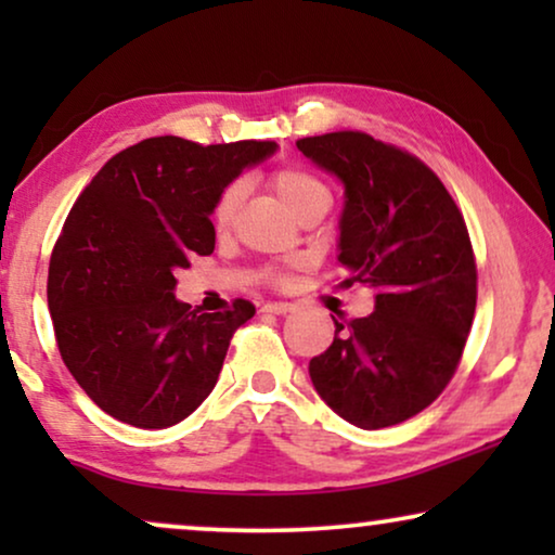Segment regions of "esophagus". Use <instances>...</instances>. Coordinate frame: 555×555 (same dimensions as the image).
I'll list each match as a JSON object with an SVG mask.
<instances>
[{
  "instance_id": "34e87169",
  "label": "esophagus",
  "mask_w": 555,
  "mask_h": 555,
  "mask_svg": "<svg viewBox=\"0 0 555 555\" xmlns=\"http://www.w3.org/2000/svg\"><path fill=\"white\" fill-rule=\"evenodd\" d=\"M293 308H295L293 302H283V300H275V302H264V306H262L264 313H272V315H285V313H291Z\"/></svg>"
}]
</instances>
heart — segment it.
I'll list each match as a JSON object with an SVG mask.
<instances>
[{"label": "heart", "instance_id": "1", "mask_svg": "<svg viewBox=\"0 0 555 555\" xmlns=\"http://www.w3.org/2000/svg\"><path fill=\"white\" fill-rule=\"evenodd\" d=\"M272 189H275L278 199L283 207L291 211L295 217L302 207H308V204L313 202H328L331 194L328 189L321 179H315L313 173L302 171V169H283L278 171L275 177H272ZM240 186H230L227 192L219 196L217 207H215V227L219 232H224L227 227H230L232 217H234V209H237V202H240Z\"/></svg>", "mask_w": 555, "mask_h": 555}]
</instances>
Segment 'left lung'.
<instances>
[{"mask_svg": "<svg viewBox=\"0 0 555 555\" xmlns=\"http://www.w3.org/2000/svg\"><path fill=\"white\" fill-rule=\"evenodd\" d=\"M344 184L338 262L346 285L374 291L356 318L310 359L318 397L361 429L391 427L429 406L450 382L475 318L477 270L457 204L437 173L369 133L295 143Z\"/></svg>", "mask_w": 555, "mask_h": 555, "instance_id": "1", "label": "left lung"}]
</instances>
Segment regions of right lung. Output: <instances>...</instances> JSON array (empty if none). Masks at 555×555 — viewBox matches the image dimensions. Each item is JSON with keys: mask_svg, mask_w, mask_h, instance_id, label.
I'll use <instances>...</instances> for the list:
<instances>
[{"mask_svg": "<svg viewBox=\"0 0 555 555\" xmlns=\"http://www.w3.org/2000/svg\"><path fill=\"white\" fill-rule=\"evenodd\" d=\"M275 151L158 135L113 156L75 202L50 257L48 306L65 366L105 414L166 429L215 389L255 306L202 313L177 300V272L215 253L219 196Z\"/></svg>", "mask_w": 555, "mask_h": 555, "instance_id": "1", "label": "right lung"}]
</instances>
